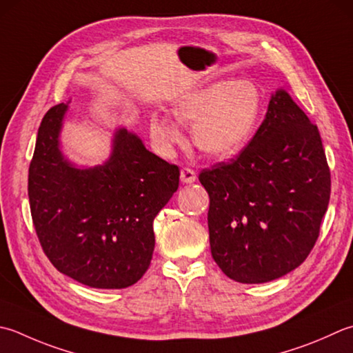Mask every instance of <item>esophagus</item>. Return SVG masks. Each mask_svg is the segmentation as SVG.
Wrapping results in <instances>:
<instances>
[{
  "instance_id": "1",
  "label": "esophagus",
  "mask_w": 353,
  "mask_h": 353,
  "mask_svg": "<svg viewBox=\"0 0 353 353\" xmlns=\"http://www.w3.org/2000/svg\"><path fill=\"white\" fill-rule=\"evenodd\" d=\"M196 179H197V176H196L194 170H191L188 167L181 170V181L183 183H192V182H196Z\"/></svg>"
}]
</instances>
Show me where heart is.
I'll use <instances>...</instances> for the list:
<instances>
[{
  "instance_id": "b5f03b06",
  "label": "heart",
  "mask_w": 353,
  "mask_h": 353,
  "mask_svg": "<svg viewBox=\"0 0 353 353\" xmlns=\"http://www.w3.org/2000/svg\"><path fill=\"white\" fill-rule=\"evenodd\" d=\"M261 92L252 81H219L182 96L172 113L192 127L197 148L211 157H230L251 139L261 113ZM151 139L162 151L181 143L182 133L165 116H153Z\"/></svg>"
}]
</instances>
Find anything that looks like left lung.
Returning <instances> with one entry per match:
<instances>
[{"mask_svg":"<svg viewBox=\"0 0 353 353\" xmlns=\"http://www.w3.org/2000/svg\"><path fill=\"white\" fill-rule=\"evenodd\" d=\"M210 194L212 259L239 283L294 271L312 251L330 199L320 131L285 90L269 101L251 142L199 174Z\"/></svg>","mask_w":353,"mask_h":353,"instance_id":"1","label":"left lung"}]
</instances>
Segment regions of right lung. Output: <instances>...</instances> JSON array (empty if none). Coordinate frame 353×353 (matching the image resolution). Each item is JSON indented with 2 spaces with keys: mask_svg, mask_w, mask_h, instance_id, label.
Segmentation results:
<instances>
[{
  "mask_svg": "<svg viewBox=\"0 0 353 353\" xmlns=\"http://www.w3.org/2000/svg\"><path fill=\"white\" fill-rule=\"evenodd\" d=\"M67 108L52 107L38 130L29 168L34 231L67 277L90 288H128L147 272L154 217L177 191L181 171L125 128L114 133L105 163L73 167L59 148Z\"/></svg>",
  "mask_w": 353,
  "mask_h": 353,
  "instance_id": "1",
  "label": "right lung"
}]
</instances>
